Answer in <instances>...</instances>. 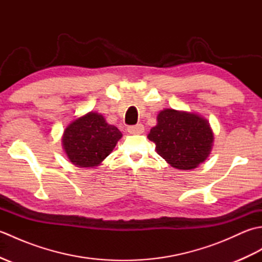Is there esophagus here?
<instances>
[{
	"instance_id": "esophagus-1",
	"label": "esophagus",
	"mask_w": 262,
	"mask_h": 262,
	"mask_svg": "<svg viewBox=\"0 0 262 262\" xmlns=\"http://www.w3.org/2000/svg\"><path fill=\"white\" fill-rule=\"evenodd\" d=\"M127 130L129 134H142V133H144V125L137 124L135 126H128Z\"/></svg>"
}]
</instances>
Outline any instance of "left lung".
Masks as SVG:
<instances>
[{"mask_svg":"<svg viewBox=\"0 0 262 262\" xmlns=\"http://www.w3.org/2000/svg\"><path fill=\"white\" fill-rule=\"evenodd\" d=\"M155 149L176 169L191 170L203 163L213 145V132L207 120L194 114L164 109L158 125L148 134Z\"/></svg>","mask_w":262,"mask_h":262,"instance_id":"8db88e82","label":"left lung"}]
</instances>
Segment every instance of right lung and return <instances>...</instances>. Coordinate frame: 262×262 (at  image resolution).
<instances>
[{"mask_svg":"<svg viewBox=\"0 0 262 262\" xmlns=\"http://www.w3.org/2000/svg\"><path fill=\"white\" fill-rule=\"evenodd\" d=\"M121 136L118 128L91 111L66 127L63 146L72 163L81 168H93L113 152Z\"/></svg>","mask_w":262,"mask_h":262,"instance_id":"add662e5","label":"right lung"}]
</instances>
